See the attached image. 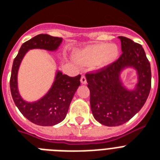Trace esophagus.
Listing matches in <instances>:
<instances>
[{"label":"esophagus","instance_id":"34e87169","mask_svg":"<svg viewBox=\"0 0 160 160\" xmlns=\"http://www.w3.org/2000/svg\"><path fill=\"white\" fill-rule=\"evenodd\" d=\"M80 82H81V84H83V85H85V84L87 83L86 77H85V75H83L82 76H81V78H80Z\"/></svg>","mask_w":160,"mask_h":160}]
</instances>
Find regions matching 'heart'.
<instances>
[{
    "mask_svg": "<svg viewBox=\"0 0 160 160\" xmlns=\"http://www.w3.org/2000/svg\"><path fill=\"white\" fill-rule=\"evenodd\" d=\"M119 48L115 44L100 43L88 46L77 55L78 60L84 64H92L99 67L109 65L116 60Z\"/></svg>",
    "mask_w": 160,
    "mask_h": 160,
    "instance_id": "b5f03b06",
    "label": "heart"
}]
</instances>
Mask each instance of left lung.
Returning <instances> with one entry per match:
<instances>
[{
	"instance_id": "8db88e82",
	"label": "left lung",
	"mask_w": 160,
	"mask_h": 160,
	"mask_svg": "<svg viewBox=\"0 0 160 160\" xmlns=\"http://www.w3.org/2000/svg\"><path fill=\"white\" fill-rule=\"evenodd\" d=\"M119 39L122 50L119 59L85 75L94 118L106 126L129 121L141 109L151 88L150 64L142 46L124 36ZM126 67H134L138 73V84L134 91L126 90L119 79L121 70Z\"/></svg>"
}]
</instances>
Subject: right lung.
<instances>
[{
	"label": "right lung",
	"mask_w": 160,
	"mask_h": 160,
	"mask_svg": "<svg viewBox=\"0 0 160 160\" xmlns=\"http://www.w3.org/2000/svg\"><path fill=\"white\" fill-rule=\"evenodd\" d=\"M62 38L41 34L21 46L15 58L11 70L10 87L13 100L21 113L30 121L41 126H52L65 119L75 91L80 85V75L70 77L56 73L54 84L49 92L36 102H26L21 97L17 89V73L24 55L31 49L57 50Z\"/></svg>",
	"instance_id": "right-lung-1"
}]
</instances>
